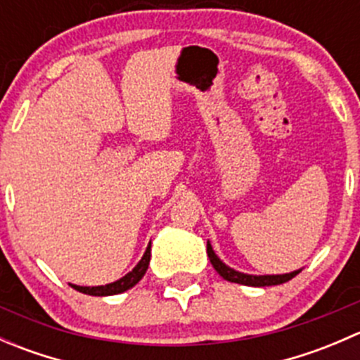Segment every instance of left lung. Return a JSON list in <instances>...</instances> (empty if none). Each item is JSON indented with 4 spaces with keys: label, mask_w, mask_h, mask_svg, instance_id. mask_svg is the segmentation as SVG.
<instances>
[{
    "label": "left lung",
    "mask_w": 360,
    "mask_h": 360,
    "mask_svg": "<svg viewBox=\"0 0 360 360\" xmlns=\"http://www.w3.org/2000/svg\"><path fill=\"white\" fill-rule=\"evenodd\" d=\"M207 256H209L210 263H212L214 270L228 282H235V284H242V285H250V288H264V285H278L284 284V282L291 281L292 277H296L300 270H294L291 274H282V275H249V274H242V271H237L235 268L228 266L226 263L219 259L216 252H214L212 245L210 242L207 240Z\"/></svg>",
    "instance_id": "1"
}]
</instances>
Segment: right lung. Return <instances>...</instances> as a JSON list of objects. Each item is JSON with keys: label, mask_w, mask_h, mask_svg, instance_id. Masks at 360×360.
Wrapping results in <instances>:
<instances>
[{"label": "right lung", "mask_w": 360, "mask_h": 360, "mask_svg": "<svg viewBox=\"0 0 360 360\" xmlns=\"http://www.w3.org/2000/svg\"><path fill=\"white\" fill-rule=\"evenodd\" d=\"M150 259H151V242L148 244V248L144 250L139 263H137L136 266L132 268V271H129L125 277L118 278V281L111 282V284H106V285H92V288H90V285H76V284H69V285H71L72 289H76V291L83 294H90V296H112V294L125 292L129 291L130 288H134V285L144 277L148 266H150Z\"/></svg>", "instance_id": "obj_1"}]
</instances>
